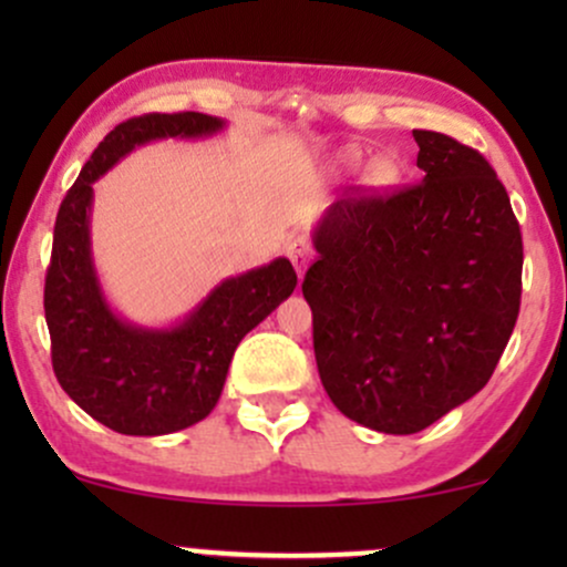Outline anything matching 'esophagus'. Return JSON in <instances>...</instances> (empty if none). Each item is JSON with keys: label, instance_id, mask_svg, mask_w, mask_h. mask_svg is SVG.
I'll return each instance as SVG.
<instances>
[{"label": "esophagus", "instance_id": "esophagus-1", "mask_svg": "<svg viewBox=\"0 0 567 567\" xmlns=\"http://www.w3.org/2000/svg\"><path fill=\"white\" fill-rule=\"evenodd\" d=\"M288 256H290L292 266H296L298 275H303L306 266H309V261H311V256H315V250H311L309 239H306V237H296V239H292V243L288 245Z\"/></svg>", "mask_w": 567, "mask_h": 567}]
</instances>
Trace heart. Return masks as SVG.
I'll return each mask as SVG.
<instances>
[{
	"mask_svg": "<svg viewBox=\"0 0 567 567\" xmlns=\"http://www.w3.org/2000/svg\"><path fill=\"white\" fill-rule=\"evenodd\" d=\"M343 162H347V165H354L357 159L351 157V154H347V157H343ZM368 175H370V178H381V175H383V162H373V165H370Z\"/></svg>",
	"mask_w": 567,
	"mask_h": 567,
	"instance_id": "b5f03b06",
	"label": "heart"
}]
</instances>
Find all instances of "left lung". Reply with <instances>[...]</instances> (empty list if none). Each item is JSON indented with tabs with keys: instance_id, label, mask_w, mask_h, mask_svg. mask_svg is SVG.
I'll use <instances>...</instances> for the list:
<instances>
[{
	"instance_id": "8db88e82",
	"label": "left lung",
	"mask_w": 567,
	"mask_h": 567,
	"mask_svg": "<svg viewBox=\"0 0 567 567\" xmlns=\"http://www.w3.org/2000/svg\"><path fill=\"white\" fill-rule=\"evenodd\" d=\"M421 181L324 210L303 277L324 392L383 434H415L496 370L523 296V234L474 148L413 130Z\"/></svg>"
}]
</instances>
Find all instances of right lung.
<instances>
[{
  "instance_id": "1",
  "label": "right lung",
  "mask_w": 567,
  "mask_h": 567,
  "mask_svg": "<svg viewBox=\"0 0 567 567\" xmlns=\"http://www.w3.org/2000/svg\"><path fill=\"white\" fill-rule=\"evenodd\" d=\"M224 120L199 112L146 114L106 135L61 202L44 277V320L55 379L84 413L133 437H159L210 415L234 349L296 290L288 258L229 277L171 328L122 320L103 296L90 247L93 184L143 143L207 138Z\"/></svg>"
}]
</instances>
